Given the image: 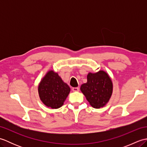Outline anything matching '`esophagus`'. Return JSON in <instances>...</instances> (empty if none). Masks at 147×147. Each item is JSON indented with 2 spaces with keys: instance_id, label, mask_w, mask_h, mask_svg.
I'll list each match as a JSON object with an SVG mask.
<instances>
[{
  "instance_id": "1",
  "label": "esophagus",
  "mask_w": 147,
  "mask_h": 147,
  "mask_svg": "<svg viewBox=\"0 0 147 147\" xmlns=\"http://www.w3.org/2000/svg\"><path fill=\"white\" fill-rule=\"evenodd\" d=\"M73 92H78L79 90H80V88L79 87H74V88H73Z\"/></svg>"
}]
</instances>
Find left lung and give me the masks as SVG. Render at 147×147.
I'll return each mask as SVG.
<instances>
[{
    "label": "left lung",
    "mask_w": 147,
    "mask_h": 147,
    "mask_svg": "<svg viewBox=\"0 0 147 147\" xmlns=\"http://www.w3.org/2000/svg\"><path fill=\"white\" fill-rule=\"evenodd\" d=\"M80 90L93 107L100 108L107 104L111 98L112 83L104 71L90 73L87 76V83L83 84Z\"/></svg>",
    "instance_id": "obj_1"
}]
</instances>
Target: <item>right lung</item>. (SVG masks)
I'll use <instances>...</instances> for the list:
<instances>
[{
  "instance_id": "right-lung-1",
  "label": "right lung",
  "mask_w": 147,
  "mask_h": 147,
  "mask_svg": "<svg viewBox=\"0 0 147 147\" xmlns=\"http://www.w3.org/2000/svg\"><path fill=\"white\" fill-rule=\"evenodd\" d=\"M70 92V88L53 71H49L38 86L40 98L46 106L52 109H58Z\"/></svg>"
}]
</instances>
